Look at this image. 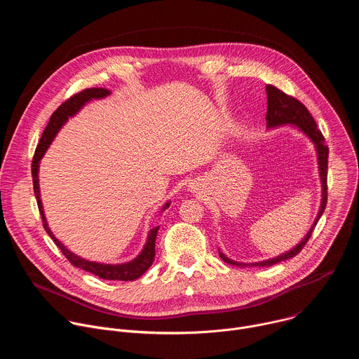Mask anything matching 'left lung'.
Returning <instances> with one entry per match:
<instances>
[{
	"instance_id": "1",
	"label": "left lung",
	"mask_w": 359,
	"mask_h": 359,
	"mask_svg": "<svg viewBox=\"0 0 359 359\" xmlns=\"http://www.w3.org/2000/svg\"><path fill=\"white\" fill-rule=\"evenodd\" d=\"M266 92H267V128L273 129V128H278V126H285V125H292L294 128H297L298 130H301L306 137H309L317 150V161H318V170H320V179H321V187H323V198H321V204H320V210L318 215L314 220V224L311 226V229L309 230V233L305 234V237L290 251L283 252L274 259H269L264 262H259V263H238L234 262L231 259H229L226 254H223L222 251H219L220 259L229 264L233 266H238V267H270L273 264H277L280 262L292 259L294 255H297L302 247L306 244V241L310 240L311 233L314 230V227L317 226L320 217L323 216L325 206H327V169H328V146L324 143V136L321 133V130L317 128V123L314 121V118L311 116V114L309 112L301 102L287 93H284L283 90L277 89L273 85H267L266 86Z\"/></svg>"
}]
</instances>
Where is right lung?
Listing matches in <instances>:
<instances>
[{
    "label": "right lung",
    "mask_w": 359,
    "mask_h": 359,
    "mask_svg": "<svg viewBox=\"0 0 359 359\" xmlns=\"http://www.w3.org/2000/svg\"><path fill=\"white\" fill-rule=\"evenodd\" d=\"M108 95H111V90L105 89V88H89L85 89L74 96H71L68 100H65L64 104L53 114L50 116L42 136L41 140L35 149V155L32 159V182H34V193L36 197V203H38V209L42 217V224L43 229L46 230V233L50 236V238L54 240V243L60 247V250L62 251V254L69 260V263L81 270H85L88 273H92L95 276H97L99 278L104 280H118V281H133L136 278H139L142 274H144L149 267L151 266L153 260H155V243H156V236H158V230L159 226L151 227L147 233V240L142 248V251L139 252L137 257H135L133 260L128 262V263H122V264H104V263H96V262H89L85 259H81L79 255L74 254L72 251H69L54 234L50 231V229L48 227L46 219H45V213H43V208H42V201H41V193H39V179H38V170H39V162L43 158L46 149L49 147V144L53 143L54 137L57 136V133L60 132V129L68 122L69 118L75 116L88 102H90L92 99H102L107 97ZM170 206V201H166L163 204V208L161 212H165L168 208Z\"/></svg>",
    "instance_id": "add662e5"
}]
</instances>
